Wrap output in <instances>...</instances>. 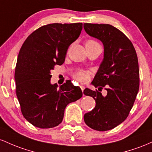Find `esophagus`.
Instances as JSON below:
<instances>
[{"label":"esophagus","mask_w":152,"mask_h":152,"mask_svg":"<svg viewBox=\"0 0 152 152\" xmlns=\"http://www.w3.org/2000/svg\"><path fill=\"white\" fill-rule=\"evenodd\" d=\"M80 88H81V90H82V91H83V90H85V86H84V85H80Z\"/></svg>","instance_id":"esophagus-1"}]
</instances>
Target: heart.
<instances>
[{
	"label": "heart",
	"mask_w": 152,
	"mask_h": 152,
	"mask_svg": "<svg viewBox=\"0 0 152 152\" xmlns=\"http://www.w3.org/2000/svg\"><path fill=\"white\" fill-rule=\"evenodd\" d=\"M85 48H88V47H96V46H98L99 44L97 42H95L94 40H92V39H89V40H87L85 43ZM75 77L77 78V80L80 81H85L87 79H88V73L86 72L85 71L80 70L77 72L74 75Z\"/></svg>",
	"instance_id": "1"
}]
</instances>
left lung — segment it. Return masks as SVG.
I'll use <instances>...</instances> for the list:
<instances>
[{"instance_id": "left-lung-1", "label": "left lung", "mask_w": 152, "mask_h": 152, "mask_svg": "<svg viewBox=\"0 0 152 152\" xmlns=\"http://www.w3.org/2000/svg\"><path fill=\"white\" fill-rule=\"evenodd\" d=\"M85 32L103 44V59L91 84L99 90L85 88L83 93L93 97L95 108L84 115L91 129H113L126 119L139 88V69L135 49L126 36L109 24L84 23ZM106 87L107 95L99 92Z\"/></svg>"}]
</instances>
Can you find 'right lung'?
Returning a JSON list of instances; mask_svg holds the SVG:
<instances>
[{
  "instance_id": "add662e5",
  "label": "right lung",
  "mask_w": 152,
  "mask_h": 152,
  "mask_svg": "<svg viewBox=\"0 0 152 152\" xmlns=\"http://www.w3.org/2000/svg\"><path fill=\"white\" fill-rule=\"evenodd\" d=\"M83 23H51L40 27L26 39L18 54L16 95L23 117L40 129L57 126L69 103L83 96L70 82L52 85L51 70L64 62L67 51L80 35Z\"/></svg>"
}]
</instances>
